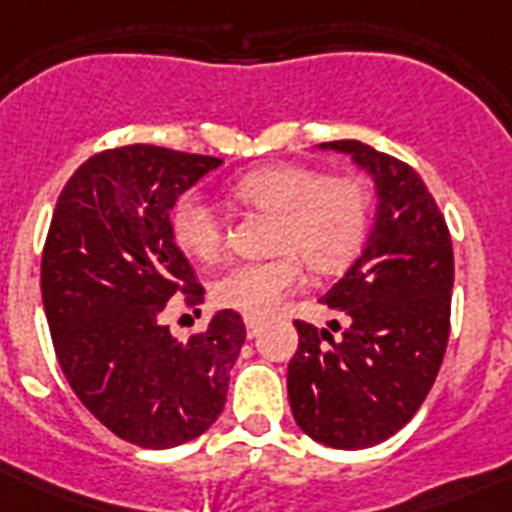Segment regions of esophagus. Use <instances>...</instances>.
I'll list each match as a JSON object with an SVG mask.
<instances>
[{
	"label": "esophagus",
	"mask_w": 512,
	"mask_h": 512,
	"mask_svg": "<svg viewBox=\"0 0 512 512\" xmlns=\"http://www.w3.org/2000/svg\"><path fill=\"white\" fill-rule=\"evenodd\" d=\"M244 324H247V335L249 337H255L257 332H260V321H257V319H247Z\"/></svg>",
	"instance_id": "1"
}]
</instances>
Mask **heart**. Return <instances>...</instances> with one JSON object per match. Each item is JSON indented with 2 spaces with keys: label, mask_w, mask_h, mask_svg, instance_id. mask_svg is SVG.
<instances>
[{
  "label": "heart",
  "mask_w": 512,
  "mask_h": 512,
  "mask_svg": "<svg viewBox=\"0 0 512 512\" xmlns=\"http://www.w3.org/2000/svg\"><path fill=\"white\" fill-rule=\"evenodd\" d=\"M233 196L273 215L271 260L241 263L212 287L217 305L249 319H268L303 284V263L316 273H337L361 252L372 223V193L361 177L276 164L241 175ZM172 239L185 255L215 263L225 249L220 217L199 193H183L170 215Z\"/></svg>",
  "instance_id": "obj_1"
}]
</instances>
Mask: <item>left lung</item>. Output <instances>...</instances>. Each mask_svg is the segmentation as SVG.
I'll list each match as a JSON object with an SVG mask.
<instances>
[{
    "mask_svg": "<svg viewBox=\"0 0 512 512\" xmlns=\"http://www.w3.org/2000/svg\"><path fill=\"white\" fill-rule=\"evenodd\" d=\"M321 148L350 154L377 183V220L364 252L321 297L345 319L332 337L297 319L289 406L305 436L366 449L412 420L433 388L452 319V236L422 177L358 140Z\"/></svg>",
    "mask_w": 512,
    "mask_h": 512,
    "instance_id": "1",
    "label": "left lung"
}]
</instances>
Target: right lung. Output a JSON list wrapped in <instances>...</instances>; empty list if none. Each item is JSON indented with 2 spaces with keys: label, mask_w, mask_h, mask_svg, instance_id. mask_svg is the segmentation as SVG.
<instances>
[{
  "label": "right lung",
  "mask_w": 512,
  "mask_h": 512,
  "mask_svg": "<svg viewBox=\"0 0 512 512\" xmlns=\"http://www.w3.org/2000/svg\"><path fill=\"white\" fill-rule=\"evenodd\" d=\"M223 159L132 143L100 151L68 177L42 252V303L68 385L114 436L170 449L220 417L247 329L215 313L185 342L162 313L199 308L204 287L172 239L180 193Z\"/></svg>",
  "instance_id": "right-lung-1"
}]
</instances>
